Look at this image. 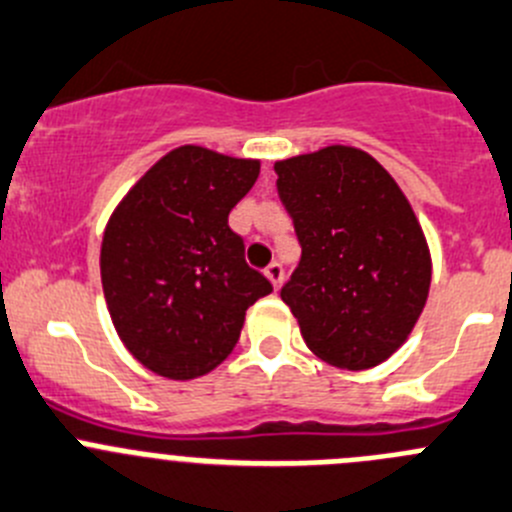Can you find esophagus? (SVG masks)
Segmentation results:
<instances>
[{
  "label": "esophagus",
  "mask_w": 512,
  "mask_h": 512,
  "mask_svg": "<svg viewBox=\"0 0 512 512\" xmlns=\"http://www.w3.org/2000/svg\"><path fill=\"white\" fill-rule=\"evenodd\" d=\"M264 274H266V279L274 284V289H279L281 281H284V269H281V264H269V266H266Z\"/></svg>",
  "instance_id": "34e87169"
}]
</instances>
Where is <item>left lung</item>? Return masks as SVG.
I'll return each mask as SVG.
<instances>
[{
	"label": "left lung",
	"instance_id": "obj_1",
	"mask_svg": "<svg viewBox=\"0 0 512 512\" xmlns=\"http://www.w3.org/2000/svg\"><path fill=\"white\" fill-rule=\"evenodd\" d=\"M301 243L281 289L306 347L339 369L387 362L427 304L432 256L397 180L354 145L274 163Z\"/></svg>",
	"mask_w": 512,
	"mask_h": 512
}]
</instances>
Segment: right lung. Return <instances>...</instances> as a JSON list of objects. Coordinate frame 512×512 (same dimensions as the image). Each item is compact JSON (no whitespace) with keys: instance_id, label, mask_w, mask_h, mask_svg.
Listing matches in <instances>:
<instances>
[{"instance_id":"add662e5","label":"right lung","mask_w":512,"mask_h":512,"mask_svg":"<svg viewBox=\"0 0 512 512\" xmlns=\"http://www.w3.org/2000/svg\"><path fill=\"white\" fill-rule=\"evenodd\" d=\"M261 160L180 145L123 196L100 248L105 304L130 354L175 382L213 372L236 347L246 309L271 294L228 228Z\"/></svg>"}]
</instances>
